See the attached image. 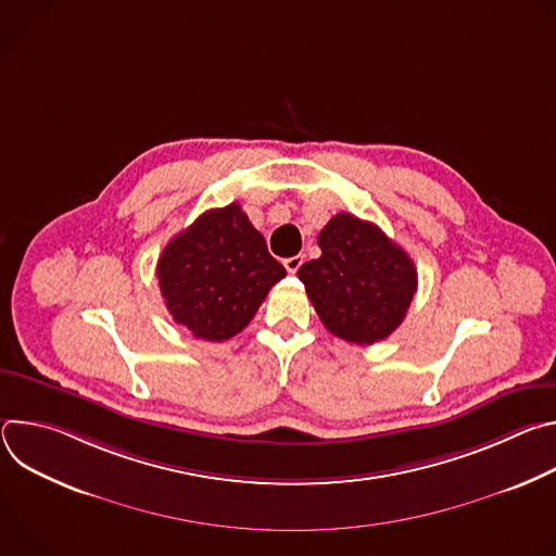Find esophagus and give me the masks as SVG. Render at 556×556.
<instances>
[{"label":"esophagus","instance_id":"esophagus-1","mask_svg":"<svg viewBox=\"0 0 556 556\" xmlns=\"http://www.w3.org/2000/svg\"><path fill=\"white\" fill-rule=\"evenodd\" d=\"M301 264H303V255H294V257L283 260V266H286V270H288L290 275H294V273L301 268Z\"/></svg>","mask_w":556,"mask_h":556}]
</instances>
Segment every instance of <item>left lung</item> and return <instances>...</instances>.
I'll list each match as a JSON object with an SVG mask.
<instances>
[{
    "mask_svg": "<svg viewBox=\"0 0 556 556\" xmlns=\"http://www.w3.org/2000/svg\"><path fill=\"white\" fill-rule=\"evenodd\" d=\"M321 257L299 279L324 326L339 339L374 345L405 319L418 288L412 257L371 222L334 215L319 232Z\"/></svg>",
    "mask_w": 556,
    "mask_h": 556,
    "instance_id": "1",
    "label": "left lung"
}]
</instances>
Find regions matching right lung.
Returning <instances> with one entry per match:
<instances>
[{
    "instance_id": "add662e5",
    "label": "right lung",
    "mask_w": 556,
    "mask_h": 556,
    "mask_svg": "<svg viewBox=\"0 0 556 556\" xmlns=\"http://www.w3.org/2000/svg\"><path fill=\"white\" fill-rule=\"evenodd\" d=\"M155 270L174 321L215 343L240 334L286 277L240 204L202 213L165 247Z\"/></svg>"
}]
</instances>
